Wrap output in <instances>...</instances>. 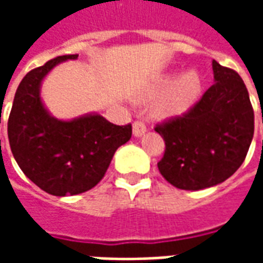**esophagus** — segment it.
Returning a JSON list of instances; mask_svg holds the SVG:
<instances>
[{"instance_id":"obj_1","label":"esophagus","mask_w":263,"mask_h":263,"mask_svg":"<svg viewBox=\"0 0 263 263\" xmlns=\"http://www.w3.org/2000/svg\"><path fill=\"white\" fill-rule=\"evenodd\" d=\"M132 128H134V135H135V137H142L143 134L146 132V125H145L143 121L137 120L132 124Z\"/></svg>"}]
</instances>
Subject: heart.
<instances>
[{"label":"heart","instance_id":"obj_1","mask_svg":"<svg viewBox=\"0 0 263 263\" xmlns=\"http://www.w3.org/2000/svg\"><path fill=\"white\" fill-rule=\"evenodd\" d=\"M169 84V80H162L151 90V97L159 94L163 88ZM201 91V80L200 76L194 71H186L177 77L172 83L169 88L166 90L163 97L158 103V111L163 115H177L183 114L186 109L190 108V105L197 100L198 94Z\"/></svg>","mask_w":263,"mask_h":263}]
</instances>
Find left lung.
<instances>
[{
  "mask_svg": "<svg viewBox=\"0 0 263 263\" xmlns=\"http://www.w3.org/2000/svg\"><path fill=\"white\" fill-rule=\"evenodd\" d=\"M215 83L187 112L156 124L165 141L162 176L182 190L222 183L242 165L254 137V108L235 70L213 60Z\"/></svg>",
  "mask_w": 263,
  "mask_h": 263,
  "instance_id": "8db88e82",
  "label": "left lung"
}]
</instances>
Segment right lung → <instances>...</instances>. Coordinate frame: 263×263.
<instances>
[{
	"label": "right lung",
	"mask_w": 263,
	"mask_h": 263,
	"mask_svg": "<svg viewBox=\"0 0 263 263\" xmlns=\"http://www.w3.org/2000/svg\"><path fill=\"white\" fill-rule=\"evenodd\" d=\"M79 54H65L31 70L15 92L8 118V139L16 163L28 179L53 196L92 189L105 175L115 151L129 141L131 124L115 125L101 115L59 121L39 96L43 77L54 66Z\"/></svg>",
	"instance_id": "1"
}]
</instances>
